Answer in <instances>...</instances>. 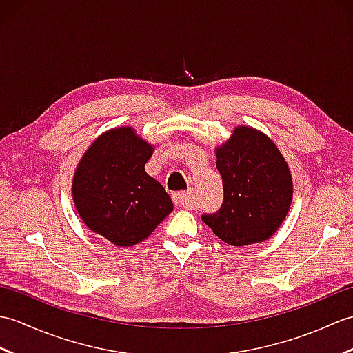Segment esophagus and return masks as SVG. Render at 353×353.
I'll return each mask as SVG.
<instances>
[{"instance_id":"1","label":"esophagus","mask_w":353,"mask_h":353,"mask_svg":"<svg viewBox=\"0 0 353 353\" xmlns=\"http://www.w3.org/2000/svg\"><path fill=\"white\" fill-rule=\"evenodd\" d=\"M172 201L179 208H188L192 201V194L190 191H179L172 194Z\"/></svg>"}]
</instances>
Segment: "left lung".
<instances>
[{"mask_svg":"<svg viewBox=\"0 0 353 353\" xmlns=\"http://www.w3.org/2000/svg\"><path fill=\"white\" fill-rule=\"evenodd\" d=\"M216 170L223 179V203L201 220L230 245H249L272 236L292 197L288 165L277 147L265 134L238 127L216 150Z\"/></svg>","mask_w":353,"mask_h":353,"instance_id":"1","label":"left lung"}]
</instances>
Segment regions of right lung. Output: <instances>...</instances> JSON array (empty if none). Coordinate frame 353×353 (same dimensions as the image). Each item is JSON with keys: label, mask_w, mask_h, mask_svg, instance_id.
I'll return each mask as SVG.
<instances>
[{"label": "right lung", "mask_w": 353, "mask_h": 353, "mask_svg": "<svg viewBox=\"0 0 353 353\" xmlns=\"http://www.w3.org/2000/svg\"><path fill=\"white\" fill-rule=\"evenodd\" d=\"M153 147L130 127L106 132L77 167L72 197L86 226L115 245H134L152 235L172 211L163 186L145 172Z\"/></svg>", "instance_id": "1"}]
</instances>
